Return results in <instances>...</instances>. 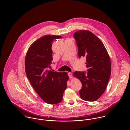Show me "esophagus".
<instances>
[{"mask_svg":"<svg viewBox=\"0 0 130 130\" xmlns=\"http://www.w3.org/2000/svg\"><path fill=\"white\" fill-rule=\"evenodd\" d=\"M68 75L69 76L70 78H73V74H72V73L69 72V73H68Z\"/></svg>","mask_w":130,"mask_h":130,"instance_id":"esophagus-1","label":"esophagus"}]
</instances>
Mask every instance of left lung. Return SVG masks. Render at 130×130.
Instances as JSON below:
<instances>
[{
	"instance_id": "8db88e82",
	"label": "left lung",
	"mask_w": 130,
	"mask_h": 130,
	"mask_svg": "<svg viewBox=\"0 0 130 130\" xmlns=\"http://www.w3.org/2000/svg\"><path fill=\"white\" fill-rule=\"evenodd\" d=\"M79 57H86L88 72L75 71L74 75L82 83L79 95L83 100L93 102L105 92L111 73V63L102 41L92 32L79 30L74 34Z\"/></svg>"
}]
</instances>
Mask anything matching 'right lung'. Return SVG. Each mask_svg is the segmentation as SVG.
Here are the masks:
<instances>
[{"instance_id": "add662e5", "label": "right lung", "mask_w": 130, "mask_h": 130, "mask_svg": "<svg viewBox=\"0 0 130 130\" xmlns=\"http://www.w3.org/2000/svg\"><path fill=\"white\" fill-rule=\"evenodd\" d=\"M61 37L46 35L40 37L30 45L25 59V73L31 85L44 102L51 105L62 101L69 79L66 72L50 70L53 41Z\"/></svg>"}]
</instances>
